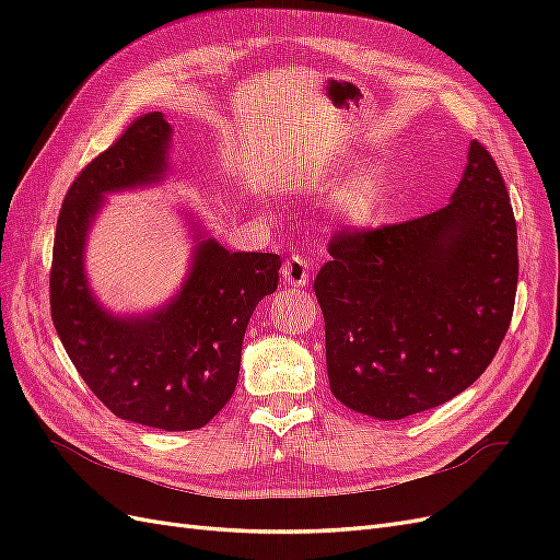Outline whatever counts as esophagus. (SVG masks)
Wrapping results in <instances>:
<instances>
[{"label":"esophagus","instance_id":"1","mask_svg":"<svg viewBox=\"0 0 560 560\" xmlns=\"http://www.w3.org/2000/svg\"><path fill=\"white\" fill-rule=\"evenodd\" d=\"M308 278H311L308 259L299 257V254H294V257H290L282 264V280L287 287H306Z\"/></svg>","mask_w":560,"mask_h":560}]
</instances>
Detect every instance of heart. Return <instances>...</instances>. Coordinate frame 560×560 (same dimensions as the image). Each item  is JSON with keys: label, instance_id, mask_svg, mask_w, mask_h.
I'll use <instances>...</instances> for the list:
<instances>
[{"label": "heart", "instance_id": "1", "mask_svg": "<svg viewBox=\"0 0 560 560\" xmlns=\"http://www.w3.org/2000/svg\"><path fill=\"white\" fill-rule=\"evenodd\" d=\"M350 159L331 156L308 173V186L315 191H327L346 175ZM389 206V184L378 167H362L338 186L331 198V210L338 224L350 231L374 226Z\"/></svg>", "mask_w": 560, "mask_h": 560}]
</instances>
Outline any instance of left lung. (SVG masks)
Listing matches in <instances>:
<instances>
[{"instance_id": "8db88e82", "label": "left lung", "mask_w": 560, "mask_h": 560, "mask_svg": "<svg viewBox=\"0 0 560 560\" xmlns=\"http://www.w3.org/2000/svg\"><path fill=\"white\" fill-rule=\"evenodd\" d=\"M315 296L334 397L401 420L460 395L493 362L518 282L516 222L493 156L469 142L442 210L329 243Z\"/></svg>"}]
</instances>
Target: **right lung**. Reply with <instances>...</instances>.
I'll return each mask as SVG.
<instances>
[{
    "mask_svg": "<svg viewBox=\"0 0 560 560\" xmlns=\"http://www.w3.org/2000/svg\"><path fill=\"white\" fill-rule=\"evenodd\" d=\"M173 126L144 114L86 165L65 196L50 266V317L72 364L107 409L165 432L198 430L224 409L241 374L247 322L278 290L280 257L231 252L191 219L179 290L144 313H114L95 296L86 245L107 196L171 175Z\"/></svg>",
    "mask_w": 560,
    "mask_h": 560,
    "instance_id": "obj_1",
    "label": "right lung"
}]
</instances>
